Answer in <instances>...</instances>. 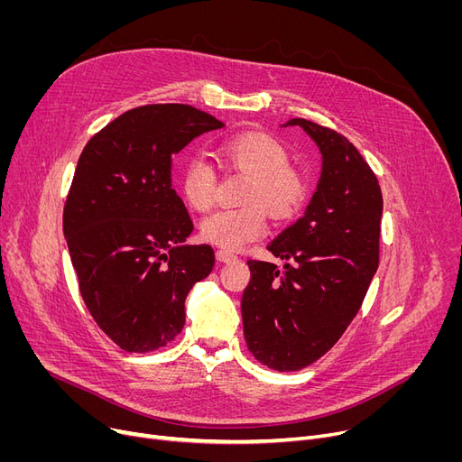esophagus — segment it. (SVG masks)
I'll use <instances>...</instances> for the list:
<instances>
[{"label":"esophagus","mask_w":462,"mask_h":462,"mask_svg":"<svg viewBox=\"0 0 462 462\" xmlns=\"http://www.w3.org/2000/svg\"><path fill=\"white\" fill-rule=\"evenodd\" d=\"M215 256H217L218 262H234V260H237L236 254H232V253L225 251V249H218V251L215 253Z\"/></svg>","instance_id":"34e87169"}]
</instances>
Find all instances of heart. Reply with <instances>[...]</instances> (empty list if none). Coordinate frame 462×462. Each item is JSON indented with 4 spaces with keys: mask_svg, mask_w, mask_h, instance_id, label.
Wrapping results in <instances>:
<instances>
[{
    "mask_svg": "<svg viewBox=\"0 0 462 462\" xmlns=\"http://www.w3.org/2000/svg\"><path fill=\"white\" fill-rule=\"evenodd\" d=\"M217 159L249 174L244 202L237 209H218L200 225V236L211 245L237 251L263 236L268 211L277 221L292 218L307 200V181L300 170L288 164L284 145L265 133H237L217 143ZM217 178L213 168L200 157L185 162L181 192L185 202L206 211L215 199Z\"/></svg>",
    "mask_w": 462,
    "mask_h": 462,
    "instance_id": "1",
    "label": "heart"
}]
</instances>
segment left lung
I'll return each instance as SVG.
<instances>
[{
    "mask_svg": "<svg viewBox=\"0 0 462 462\" xmlns=\"http://www.w3.org/2000/svg\"><path fill=\"white\" fill-rule=\"evenodd\" d=\"M286 125L319 145L322 174L305 215L268 245L290 263L279 272L249 260L241 298L247 348L281 373L320 359L354 320L378 270L383 208L378 180L352 142L303 117Z\"/></svg>",
    "mask_w": 462,
    "mask_h": 462,
    "instance_id": "obj_1",
    "label": "left lung"
}]
</instances>
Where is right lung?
<instances>
[{
    "label": "right lung",
    "mask_w": 462,
    "mask_h": 462,
    "mask_svg": "<svg viewBox=\"0 0 462 462\" xmlns=\"http://www.w3.org/2000/svg\"><path fill=\"white\" fill-rule=\"evenodd\" d=\"M225 124L189 105H145L91 136L63 208L82 300L125 352H153L181 333L189 290L215 263L187 245L192 221L172 189V157Z\"/></svg>",
    "instance_id": "add662e5"
}]
</instances>
